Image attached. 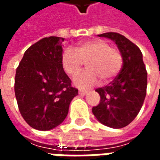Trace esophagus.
Instances as JSON below:
<instances>
[{"instance_id": "34e87169", "label": "esophagus", "mask_w": 160, "mask_h": 160, "mask_svg": "<svg viewBox=\"0 0 160 160\" xmlns=\"http://www.w3.org/2000/svg\"><path fill=\"white\" fill-rule=\"evenodd\" d=\"M87 92H88L87 91H83V90L79 91V94H80V95H83V96L84 95H87Z\"/></svg>"}]
</instances>
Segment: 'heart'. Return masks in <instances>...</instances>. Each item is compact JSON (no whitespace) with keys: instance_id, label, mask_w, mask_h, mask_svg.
Instances as JSON below:
<instances>
[{"instance_id":"1","label":"heart","mask_w":160,"mask_h":160,"mask_svg":"<svg viewBox=\"0 0 160 160\" xmlns=\"http://www.w3.org/2000/svg\"><path fill=\"white\" fill-rule=\"evenodd\" d=\"M84 62H87V70L73 79V84L80 88H89L97 85L99 79L108 83L114 79L122 66L120 51L111 48L104 40H93L81 42L75 49L67 48L62 55V65L70 76L80 72Z\"/></svg>"}]
</instances>
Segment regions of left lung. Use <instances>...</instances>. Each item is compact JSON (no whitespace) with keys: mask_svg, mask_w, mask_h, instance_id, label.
<instances>
[{"mask_svg":"<svg viewBox=\"0 0 160 160\" xmlns=\"http://www.w3.org/2000/svg\"><path fill=\"white\" fill-rule=\"evenodd\" d=\"M112 40L122 56V68L108 86L96 89L100 103L92 108L98 121L107 127L122 128L139 113L147 94L148 73L141 49L122 35L106 32L98 35Z\"/></svg>","mask_w":160,"mask_h":160,"instance_id":"obj_1","label":"left lung"}]
</instances>
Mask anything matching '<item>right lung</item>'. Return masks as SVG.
<instances>
[{"label": "right lung", "instance_id": "add662e5", "mask_svg": "<svg viewBox=\"0 0 160 160\" xmlns=\"http://www.w3.org/2000/svg\"><path fill=\"white\" fill-rule=\"evenodd\" d=\"M63 41L59 37L42 38L26 49L16 70L14 92L20 114L38 130L62 123L78 95L62 65Z\"/></svg>", "mask_w": 160, "mask_h": 160}]
</instances>
